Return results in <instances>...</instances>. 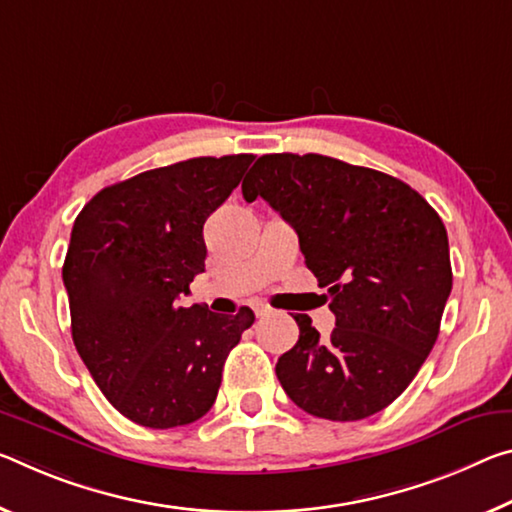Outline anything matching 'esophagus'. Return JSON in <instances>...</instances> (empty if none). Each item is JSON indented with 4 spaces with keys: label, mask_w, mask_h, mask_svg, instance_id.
<instances>
[{
    "label": "esophagus",
    "mask_w": 512,
    "mask_h": 512,
    "mask_svg": "<svg viewBox=\"0 0 512 512\" xmlns=\"http://www.w3.org/2000/svg\"><path fill=\"white\" fill-rule=\"evenodd\" d=\"M253 310H255V314L257 316H266V314H269L271 310H269V307H266V305H262V303H253Z\"/></svg>",
    "instance_id": "obj_1"
}]
</instances>
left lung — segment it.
Segmentation results:
<instances>
[{
    "mask_svg": "<svg viewBox=\"0 0 512 512\" xmlns=\"http://www.w3.org/2000/svg\"><path fill=\"white\" fill-rule=\"evenodd\" d=\"M298 234L330 294L328 339L296 314L298 342L275 373L298 408L358 421L399 399L440 335L453 273L442 218L408 184L323 154H264L241 184Z\"/></svg>",
    "mask_w": 512,
    "mask_h": 512,
    "instance_id": "1",
    "label": "left lung"
}]
</instances>
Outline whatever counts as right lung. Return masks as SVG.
I'll return each instance as SVG.
<instances>
[{
  "label": "right lung",
  "instance_id": "add662e5",
  "mask_svg": "<svg viewBox=\"0 0 512 512\" xmlns=\"http://www.w3.org/2000/svg\"><path fill=\"white\" fill-rule=\"evenodd\" d=\"M253 154L145 170L86 202L70 234L63 285L72 342L120 415L148 428L207 415L227 353L255 314H216L177 298L205 271L202 225L237 189Z\"/></svg>",
  "mask_w": 512,
  "mask_h": 512
}]
</instances>
